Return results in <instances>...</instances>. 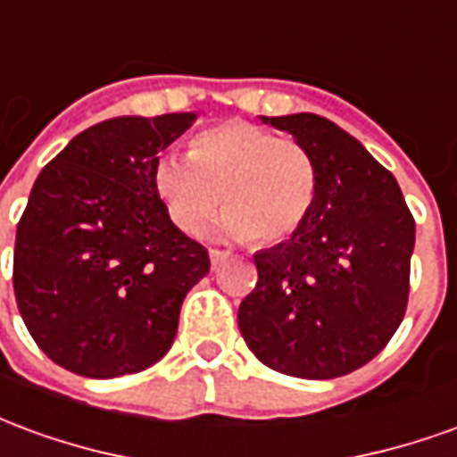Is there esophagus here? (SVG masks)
Here are the masks:
<instances>
[{
    "label": "esophagus",
    "mask_w": 457,
    "mask_h": 457,
    "mask_svg": "<svg viewBox=\"0 0 457 457\" xmlns=\"http://www.w3.org/2000/svg\"><path fill=\"white\" fill-rule=\"evenodd\" d=\"M208 254H210V262H212V264H218V262H222V259L228 257V252H222V249H210Z\"/></svg>",
    "instance_id": "34e87169"
}]
</instances>
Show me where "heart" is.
<instances>
[{
  "mask_svg": "<svg viewBox=\"0 0 457 457\" xmlns=\"http://www.w3.org/2000/svg\"><path fill=\"white\" fill-rule=\"evenodd\" d=\"M188 156L163 154L154 163V186L170 222L198 232L218 210L229 237L259 245L294 235L313 208L316 161L296 139H281L249 121H225L198 131Z\"/></svg>",
  "mask_w": 457,
  "mask_h": 457,
  "instance_id": "1",
  "label": "heart"
}]
</instances>
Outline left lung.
I'll list each match as a JSON object with an SVG mask.
<instances>
[{
    "mask_svg": "<svg viewBox=\"0 0 457 457\" xmlns=\"http://www.w3.org/2000/svg\"><path fill=\"white\" fill-rule=\"evenodd\" d=\"M262 121L311 151L318 188L301 228L254 254L259 278L239 303V333L277 372L343 377L402 323L416 225L396 179L337 124L311 112Z\"/></svg>",
    "mask_w": 457,
    "mask_h": 457,
    "instance_id": "left-lung-1",
    "label": "left lung"
}]
</instances>
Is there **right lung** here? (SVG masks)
<instances>
[{
    "label": "right lung",
    "mask_w": 457,
    "mask_h": 457,
    "mask_svg": "<svg viewBox=\"0 0 457 457\" xmlns=\"http://www.w3.org/2000/svg\"><path fill=\"white\" fill-rule=\"evenodd\" d=\"M195 117L104 120L38 173L16 228L14 296L36 345L68 372L112 379L170 350L210 257L170 222L154 163Z\"/></svg>",
    "instance_id": "right-lung-1"
}]
</instances>
